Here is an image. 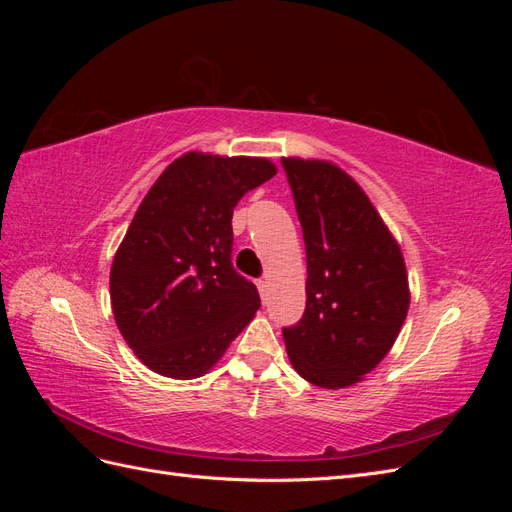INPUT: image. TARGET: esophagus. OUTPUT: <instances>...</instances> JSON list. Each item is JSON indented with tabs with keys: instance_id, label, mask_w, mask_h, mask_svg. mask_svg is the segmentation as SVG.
<instances>
[{
	"instance_id": "obj_1",
	"label": "esophagus",
	"mask_w": 512,
	"mask_h": 512,
	"mask_svg": "<svg viewBox=\"0 0 512 512\" xmlns=\"http://www.w3.org/2000/svg\"><path fill=\"white\" fill-rule=\"evenodd\" d=\"M256 286H258V292L262 294V297H265V294H267V280H258Z\"/></svg>"
}]
</instances>
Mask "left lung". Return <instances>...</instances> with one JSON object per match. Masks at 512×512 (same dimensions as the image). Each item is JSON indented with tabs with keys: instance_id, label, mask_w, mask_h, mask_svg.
Masks as SVG:
<instances>
[{
	"instance_id": "obj_1",
	"label": "left lung",
	"mask_w": 512,
	"mask_h": 512,
	"mask_svg": "<svg viewBox=\"0 0 512 512\" xmlns=\"http://www.w3.org/2000/svg\"><path fill=\"white\" fill-rule=\"evenodd\" d=\"M303 228L305 312L282 335L292 367L322 389L369 374L406 320L404 256L365 192L342 168L282 158Z\"/></svg>"
}]
</instances>
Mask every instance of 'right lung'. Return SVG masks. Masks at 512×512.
I'll return each instance as SVG.
<instances>
[{"label":"right lung","instance_id":"right-lung-1","mask_svg":"<svg viewBox=\"0 0 512 512\" xmlns=\"http://www.w3.org/2000/svg\"><path fill=\"white\" fill-rule=\"evenodd\" d=\"M265 158L190 151L143 198L111 269V303L128 346L156 374H207L260 307L232 267V209L269 181Z\"/></svg>","mask_w":512,"mask_h":512}]
</instances>
